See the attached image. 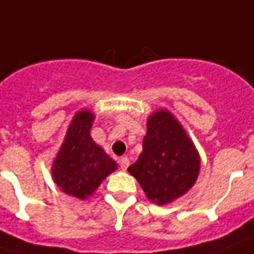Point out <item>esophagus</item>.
Here are the masks:
<instances>
[{"label":"esophagus","mask_w":254,"mask_h":254,"mask_svg":"<svg viewBox=\"0 0 254 254\" xmlns=\"http://www.w3.org/2000/svg\"><path fill=\"white\" fill-rule=\"evenodd\" d=\"M120 166H121V169L122 170H127V166H129V158L127 157H122L120 158Z\"/></svg>","instance_id":"34e87169"}]
</instances>
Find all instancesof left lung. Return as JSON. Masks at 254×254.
Wrapping results in <instances>:
<instances>
[{
	"label": "left lung",
	"instance_id": "left-lung-1",
	"mask_svg": "<svg viewBox=\"0 0 254 254\" xmlns=\"http://www.w3.org/2000/svg\"><path fill=\"white\" fill-rule=\"evenodd\" d=\"M127 170L148 199L165 205L194 186L199 157L176 118L166 110H159L148 118L143 151Z\"/></svg>",
	"mask_w": 254,
	"mask_h": 254
}]
</instances>
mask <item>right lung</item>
Returning a JSON list of instances; mask_svg holds the SVG:
<instances>
[{
    "label": "right lung",
    "instance_id": "right-lung-1",
    "mask_svg": "<svg viewBox=\"0 0 254 254\" xmlns=\"http://www.w3.org/2000/svg\"><path fill=\"white\" fill-rule=\"evenodd\" d=\"M93 114L79 111L68 127L64 143L53 162L55 183L65 194L85 199L117 169V164L90 137Z\"/></svg>",
    "mask_w": 254,
    "mask_h": 254
}]
</instances>
